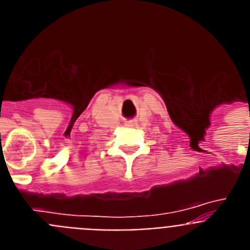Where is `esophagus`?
Masks as SVG:
<instances>
[{"label": "esophagus", "instance_id": "34e87169", "mask_svg": "<svg viewBox=\"0 0 250 250\" xmlns=\"http://www.w3.org/2000/svg\"><path fill=\"white\" fill-rule=\"evenodd\" d=\"M130 126H134V125H132V124H131V125H130Z\"/></svg>", "mask_w": 250, "mask_h": 250}]
</instances>
